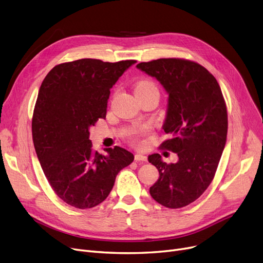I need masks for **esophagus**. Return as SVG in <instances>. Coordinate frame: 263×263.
<instances>
[{
  "label": "esophagus",
  "instance_id": "esophagus-1",
  "mask_svg": "<svg viewBox=\"0 0 263 263\" xmlns=\"http://www.w3.org/2000/svg\"><path fill=\"white\" fill-rule=\"evenodd\" d=\"M134 159L136 162H146L147 161V157L144 156L143 154H136Z\"/></svg>",
  "mask_w": 263,
  "mask_h": 263
}]
</instances>
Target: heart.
Returning <instances> with one entry per match:
<instances>
[{"label": "heart", "mask_w": 263, "mask_h": 263, "mask_svg": "<svg viewBox=\"0 0 263 263\" xmlns=\"http://www.w3.org/2000/svg\"><path fill=\"white\" fill-rule=\"evenodd\" d=\"M149 90H156V91H158V87H157V85L155 84L153 81L144 80V81H141V82L137 83L136 86H135V92L149 91ZM146 132H147L146 128H141V129L132 128V129L128 130L127 136H128V139L136 142L137 139H139V136H141L142 134H145Z\"/></svg>", "instance_id": "1"}]
</instances>
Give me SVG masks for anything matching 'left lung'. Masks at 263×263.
I'll use <instances>...</instances> for the list:
<instances>
[{"mask_svg":"<svg viewBox=\"0 0 263 263\" xmlns=\"http://www.w3.org/2000/svg\"><path fill=\"white\" fill-rule=\"evenodd\" d=\"M136 67L156 78L168 93L163 129L172 139L161 147L179 158L167 164L159 154L148 157L160 174L150 195L166 208H182L199 198L214 178L227 137L225 99L216 79L198 63L159 59Z\"/></svg>","mask_w":263,"mask_h":263,"instance_id":"obj_1","label":"left lung"}]
</instances>
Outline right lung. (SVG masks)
Wrapping results in <instances>:
<instances>
[{"mask_svg": "<svg viewBox=\"0 0 263 263\" xmlns=\"http://www.w3.org/2000/svg\"><path fill=\"white\" fill-rule=\"evenodd\" d=\"M136 61L82 59L57 65L39 88L32 119L41 168L62 200L78 209L101 203L134 156L121 147L92 149L89 128L105 118L109 89Z\"/></svg>", "mask_w": 263, "mask_h": 263, "instance_id": "right-lung-1", "label": "right lung"}]
</instances>
